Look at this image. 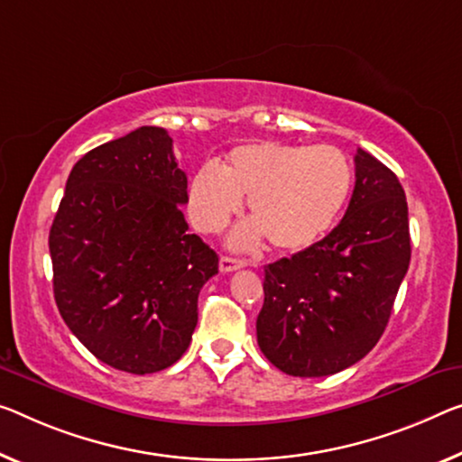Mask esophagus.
I'll return each mask as SVG.
<instances>
[{
	"instance_id": "34e87169",
	"label": "esophagus",
	"mask_w": 462,
	"mask_h": 462,
	"mask_svg": "<svg viewBox=\"0 0 462 462\" xmlns=\"http://www.w3.org/2000/svg\"><path fill=\"white\" fill-rule=\"evenodd\" d=\"M245 262L239 260V258H231V255H221V260H218V268H221V273H233V271H239V268H244Z\"/></svg>"
}]
</instances>
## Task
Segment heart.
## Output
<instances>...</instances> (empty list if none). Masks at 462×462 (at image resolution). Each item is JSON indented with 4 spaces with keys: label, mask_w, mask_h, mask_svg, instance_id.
<instances>
[{
    "label": "heart",
    "mask_w": 462,
    "mask_h": 462,
    "mask_svg": "<svg viewBox=\"0 0 462 462\" xmlns=\"http://www.w3.org/2000/svg\"><path fill=\"white\" fill-rule=\"evenodd\" d=\"M351 188V162L337 146L264 140L236 146L221 169H198L188 204L198 229L218 233L250 198L254 221L239 226L231 244L252 250L266 237L279 252H303L328 236Z\"/></svg>",
    "instance_id": "1"
}]
</instances>
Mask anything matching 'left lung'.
<instances>
[{
	"label": "left lung",
	"instance_id": "left-lung-1",
	"mask_svg": "<svg viewBox=\"0 0 462 462\" xmlns=\"http://www.w3.org/2000/svg\"><path fill=\"white\" fill-rule=\"evenodd\" d=\"M411 260L404 189L364 148L343 221L291 258L264 266L255 335L274 367L320 378L364 359L384 332Z\"/></svg>",
	"mask_w": 462,
	"mask_h": 462
}]
</instances>
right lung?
<instances>
[{
    "mask_svg": "<svg viewBox=\"0 0 462 462\" xmlns=\"http://www.w3.org/2000/svg\"><path fill=\"white\" fill-rule=\"evenodd\" d=\"M188 177L167 130L142 125L92 148L68 177L49 231L58 310L116 370L173 365L198 324V295L218 255L189 233Z\"/></svg>",
    "mask_w": 462,
    "mask_h": 462,
    "instance_id": "add662e5",
    "label": "right lung"
}]
</instances>
